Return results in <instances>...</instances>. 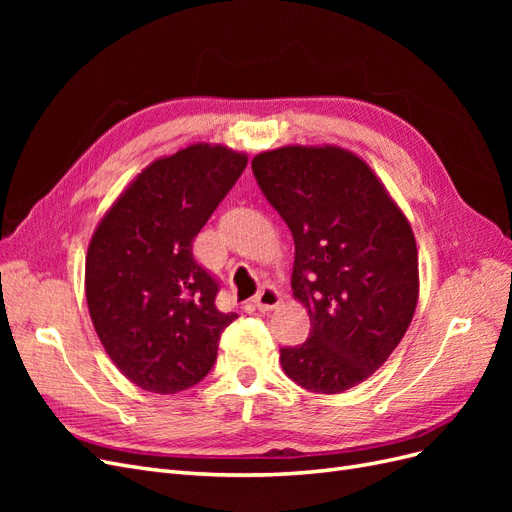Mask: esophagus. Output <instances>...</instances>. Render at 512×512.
<instances>
[{
  "label": "esophagus",
  "mask_w": 512,
  "mask_h": 512,
  "mask_svg": "<svg viewBox=\"0 0 512 512\" xmlns=\"http://www.w3.org/2000/svg\"><path fill=\"white\" fill-rule=\"evenodd\" d=\"M280 303H282L280 292H277L273 286H262L254 297V305L260 309V312H271V309L280 307Z\"/></svg>",
  "instance_id": "esophagus-1"
}]
</instances>
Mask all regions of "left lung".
Segmentation results:
<instances>
[{"mask_svg":"<svg viewBox=\"0 0 512 512\" xmlns=\"http://www.w3.org/2000/svg\"><path fill=\"white\" fill-rule=\"evenodd\" d=\"M252 170L292 232V294L312 320L305 344L280 350L284 374L312 393H344L384 365L412 322L410 222L344 147L286 145L258 153Z\"/></svg>","mask_w":512,"mask_h":512,"instance_id":"left-lung-1","label":"left lung"}]
</instances>
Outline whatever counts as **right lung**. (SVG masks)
Returning a JSON list of instances; mask_svg holds the SVG:
<instances>
[{"label": "right lung", "instance_id": "1", "mask_svg": "<svg viewBox=\"0 0 512 512\" xmlns=\"http://www.w3.org/2000/svg\"><path fill=\"white\" fill-rule=\"evenodd\" d=\"M247 156L196 143L153 160L104 213L85 258L87 307L117 369L170 395L203 380L222 331L220 286L192 254L194 237L237 183Z\"/></svg>", "mask_w": 512, "mask_h": 512}]
</instances>
